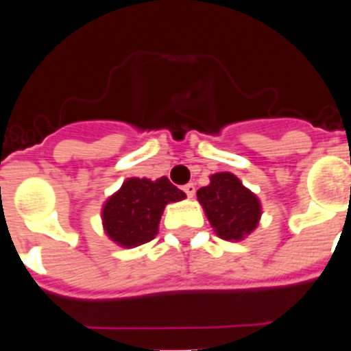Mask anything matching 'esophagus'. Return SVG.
Returning a JSON list of instances; mask_svg holds the SVG:
<instances>
[{
	"mask_svg": "<svg viewBox=\"0 0 351 351\" xmlns=\"http://www.w3.org/2000/svg\"><path fill=\"white\" fill-rule=\"evenodd\" d=\"M183 192L186 193L189 198H193V195H195V185H193V183H189V185L183 186Z\"/></svg>",
	"mask_w": 351,
	"mask_h": 351,
	"instance_id": "esophagus-1",
	"label": "esophagus"
}]
</instances>
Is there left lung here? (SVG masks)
Instances as JSON below:
<instances>
[{
    "instance_id": "obj_1",
    "label": "left lung",
    "mask_w": 351,
    "mask_h": 351,
    "mask_svg": "<svg viewBox=\"0 0 351 351\" xmlns=\"http://www.w3.org/2000/svg\"><path fill=\"white\" fill-rule=\"evenodd\" d=\"M197 200L224 241H243L258 228L263 214L260 198L229 171L210 175V183L197 192Z\"/></svg>"
}]
</instances>
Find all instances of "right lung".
Wrapping results in <instances>:
<instances>
[{
	"label": "right lung",
	"mask_w": 351,
	"mask_h": 351,
	"mask_svg": "<svg viewBox=\"0 0 351 351\" xmlns=\"http://www.w3.org/2000/svg\"><path fill=\"white\" fill-rule=\"evenodd\" d=\"M186 198L166 176L158 180L127 178L101 207V224L110 241L120 247L149 243L159 231L165 207Z\"/></svg>",
	"instance_id": "add662e5"
}]
</instances>
